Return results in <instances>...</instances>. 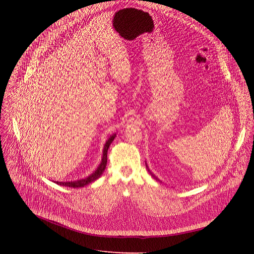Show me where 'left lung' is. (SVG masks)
<instances>
[{"label":"left lung","instance_id":"1","mask_svg":"<svg viewBox=\"0 0 254 254\" xmlns=\"http://www.w3.org/2000/svg\"><path fill=\"white\" fill-rule=\"evenodd\" d=\"M146 169H147V171H148V172H149V173H150V174H151V176H152V177H153V178H154V179H155V180H158V181H159V182H162V181H161V180H159V179H158V178H157V177H155V176H154V175H153V174H152V172H151V171H150V170H149V167H148V166H147V164H146Z\"/></svg>","mask_w":254,"mask_h":254}]
</instances>
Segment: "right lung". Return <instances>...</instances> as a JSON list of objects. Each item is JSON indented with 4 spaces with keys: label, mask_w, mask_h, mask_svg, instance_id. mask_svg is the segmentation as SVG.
I'll use <instances>...</instances> for the list:
<instances>
[{
    "label": "right lung",
    "mask_w": 254,
    "mask_h": 254,
    "mask_svg": "<svg viewBox=\"0 0 254 254\" xmlns=\"http://www.w3.org/2000/svg\"><path fill=\"white\" fill-rule=\"evenodd\" d=\"M116 134H113L110 136V138L106 141L104 148H103V156H102V161L100 163V165L98 166V168L93 171L91 174L83 179H79V180H75V181H55V183L62 185V186H66V188H73V189H79V188H83V186L96 181L97 179H99L101 177V175L103 174V172L106 169V165H107V152H108V148L110 144L113 142V140L115 139Z\"/></svg>",
    "instance_id": "right-lung-1"
}]
</instances>
